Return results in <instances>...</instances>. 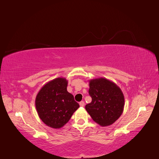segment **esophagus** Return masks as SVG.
Instances as JSON below:
<instances>
[{
	"instance_id": "34e87169",
	"label": "esophagus",
	"mask_w": 159,
	"mask_h": 159,
	"mask_svg": "<svg viewBox=\"0 0 159 159\" xmlns=\"http://www.w3.org/2000/svg\"><path fill=\"white\" fill-rule=\"evenodd\" d=\"M84 105H85V103H84V102H80V107H84Z\"/></svg>"
}]
</instances>
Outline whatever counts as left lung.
<instances>
[{"label": "left lung", "instance_id": "left-lung-1", "mask_svg": "<svg viewBox=\"0 0 159 159\" xmlns=\"http://www.w3.org/2000/svg\"><path fill=\"white\" fill-rule=\"evenodd\" d=\"M92 99L85 109L93 121L102 127L114 123L122 115L125 98L121 89L112 81L99 78L89 81Z\"/></svg>", "mask_w": 159, "mask_h": 159}]
</instances>
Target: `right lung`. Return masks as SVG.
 I'll use <instances>...</instances> for the list:
<instances>
[{
    "label": "right lung",
    "mask_w": 159,
    "mask_h": 159,
    "mask_svg": "<svg viewBox=\"0 0 159 159\" xmlns=\"http://www.w3.org/2000/svg\"><path fill=\"white\" fill-rule=\"evenodd\" d=\"M68 83L64 78L52 80L43 86L36 97L38 116L47 126L53 129L64 127L80 107L73 95L67 91Z\"/></svg>",
    "instance_id": "right-lung-1"
}]
</instances>
